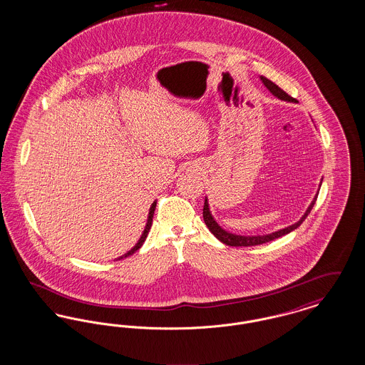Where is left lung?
I'll use <instances>...</instances> for the list:
<instances>
[{"mask_svg":"<svg viewBox=\"0 0 365 365\" xmlns=\"http://www.w3.org/2000/svg\"><path fill=\"white\" fill-rule=\"evenodd\" d=\"M261 82L262 85L267 87L277 98L282 100V101H286V103H297V100H294L293 97H290L287 93H284L280 87L277 86L274 82H271L269 79L260 76ZM317 194L319 191L316 192L314 198H313L311 205L307 209V212L302 215V217L294 223L292 226L284 227L282 230H278L275 232H271V234H265V235H238V234H232V232H228L225 228L219 226V223L215 220V217L212 216L210 213V209H209L208 197H205V202H204V210H202V216H204V222L209 228V231L220 241V242L226 243L228 246H256V245H261V243L269 242V241H274L277 238H280L292 231H294L295 228L302 225V222L307 219V216L311 213L313 205L316 202V198H317Z\"/></svg>","mask_w":365,"mask_h":365,"instance_id":"obj_1","label":"left lung"}]
</instances>
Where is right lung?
<instances>
[{
    "label": "right lung",
    "instance_id": "right-lung-1",
    "mask_svg": "<svg viewBox=\"0 0 365 365\" xmlns=\"http://www.w3.org/2000/svg\"><path fill=\"white\" fill-rule=\"evenodd\" d=\"M156 202L157 201H155V202L152 204L150 209H149V213H148V220H146V226H145V230L142 231V235H140V238H139L138 242L135 243V246H134L133 249H130L127 253H124L123 256L118 257L116 260H122V259H125V257H128V256L134 255V253L138 250L139 247L143 245L145 240H146V237H148V234H149V230H150V227H152V222H153V215H155V209H156Z\"/></svg>",
    "mask_w": 365,
    "mask_h": 365
}]
</instances>
